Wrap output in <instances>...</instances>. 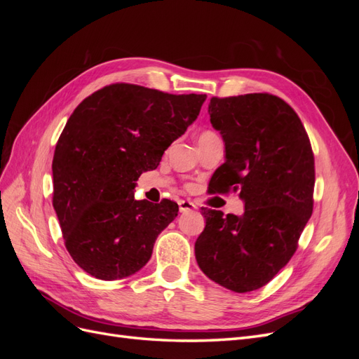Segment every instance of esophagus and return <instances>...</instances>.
Returning a JSON list of instances; mask_svg holds the SVG:
<instances>
[{
    "instance_id": "1",
    "label": "esophagus",
    "mask_w": 359,
    "mask_h": 359,
    "mask_svg": "<svg viewBox=\"0 0 359 359\" xmlns=\"http://www.w3.org/2000/svg\"><path fill=\"white\" fill-rule=\"evenodd\" d=\"M178 205H180V211H181V212H184V211H191V210L196 208V205H194L191 201H180Z\"/></svg>"
}]
</instances>
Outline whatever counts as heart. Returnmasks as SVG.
I'll list each match as a JSON object with an SVG mask.
<instances>
[{"instance_id": "heart-1", "label": "heart", "mask_w": 359, "mask_h": 359, "mask_svg": "<svg viewBox=\"0 0 359 359\" xmlns=\"http://www.w3.org/2000/svg\"><path fill=\"white\" fill-rule=\"evenodd\" d=\"M211 135H215L214 132H211V130H203V132L199 135V139H203L206 136H211Z\"/></svg>"}]
</instances>
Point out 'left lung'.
<instances>
[{
    "label": "left lung",
    "instance_id": "left-lung-1",
    "mask_svg": "<svg viewBox=\"0 0 359 359\" xmlns=\"http://www.w3.org/2000/svg\"><path fill=\"white\" fill-rule=\"evenodd\" d=\"M208 112L226 145L210 193H236L244 214L203 210L194 255L206 277L238 292L260 289L298 248L313 212L314 156L299 116L277 95L212 97Z\"/></svg>",
    "mask_w": 359,
    "mask_h": 359
}]
</instances>
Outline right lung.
<instances>
[{
	"mask_svg": "<svg viewBox=\"0 0 359 359\" xmlns=\"http://www.w3.org/2000/svg\"><path fill=\"white\" fill-rule=\"evenodd\" d=\"M205 94H169L135 83H111L79 103L52 160V205L64 245L85 273L128 277L153 255L178 203L135 199L145 170L198 118Z\"/></svg>",
	"mask_w": 359,
	"mask_h": 359,
	"instance_id": "right-lung-1",
	"label": "right lung"
}]
</instances>
